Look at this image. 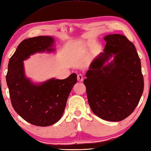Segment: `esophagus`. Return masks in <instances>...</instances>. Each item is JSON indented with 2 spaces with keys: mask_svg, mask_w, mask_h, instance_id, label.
I'll use <instances>...</instances> for the list:
<instances>
[{
  "mask_svg": "<svg viewBox=\"0 0 151 151\" xmlns=\"http://www.w3.org/2000/svg\"><path fill=\"white\" fill-rule=\"evenodd\" d=\"M78 81L79 82H82L83 81V76L81 74H79L78 75Z\"/></svg>",
  "mask_w": 151,
  "mask_h": 151,
  "instance_id": "obj_1",
  "label": "esophagus"
}]
</instances>
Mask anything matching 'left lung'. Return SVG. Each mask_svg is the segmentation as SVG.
Segmentation results:
<instances>
[{
    "label": "left lung",
    "mask_w": 151,
    "mask_h": 151,
    "mask_svg": "<svg viewBox=\"0 0 151 151\" xmlns=\"http://www.w3.org/2000/svg\"><path fill=\"white\" fill-rule=\"evenodd\" d=\"M103 52L93 60L84 80L92 112L100 118L119 122L133 112L144 88L141 61L125 36L108 35ZM114 56L112 62L105 63Z\"/></svg>",
    "instance_id": "1"
}]
</instances>
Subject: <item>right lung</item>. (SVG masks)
<instances>
[{"instance_id":"obj_1","label":"right lung","mask_w":151,"mask_h":151,"mask_svg":"<svg viewBox=\"0 0 151 151\" xmlns=\"http://www.w3.org/2000/svg\"><path fill=\"white\" fill-rule=\"evenodd\" d=\"M53 42L50 36L26 39L19 45L8 63L6 82L12 105L22 118L36 126H50L61 119L77 83L75 73L65 79L52 78L39 84L25 76L23 61L35 53L54 51Z\"/></svg>"}]
</instances>
